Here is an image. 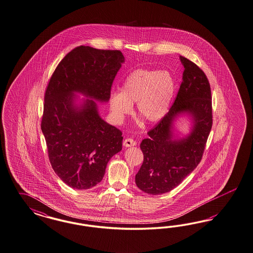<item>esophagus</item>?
<instances>
[{"label":"esophagus","instance_id":"1","mask_svg":"<svg viewBox=\"0 0 253 253\" xmlns=\"http://www.w3.org/2000/svg\"><path fill=\"white\" fill-rule=\"evenodd\" d=\"M135 145H136V142H135L134 140L131 139V138H126V139L123 141V146H124V147H127V148L133 147V146H135Z\"/></svg>","mask_w":253,"mask_h":253}]
</instances>
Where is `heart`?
Here are the masks:
<instances>
[{"label":"heart","mask_w":253,"mask_h":253,"mask_svg":"<svg viewBox=\"0 0 253 253\" xmlns=\"http://www.w3.org/2000/svg\"><path fill=\"white\" fill-rule=\"evenodd\" d=\"M175 91L173 76L167 71L140 69L132 71L122 83V91L109 97L114 120L122 122L136 103V113L145 122L155 123L166 116Z\"/></svg>","instance_id":"b5f03b06"}]
</instances>
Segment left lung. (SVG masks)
<instances>
[{"instance_id": "left-lung-1", "label": "left lung", "mask_w": 253, "mask_h": 253, "mask_svg": "<svg viewBox=\"0 0 253 253\" xmlns=\"http://www.w3.org/2000/svg\"><path fill=\"white\" fill-rule=\"evenodd\" d=\"M180 61L183 80L174 104L140 144L144 161L135 183L141 191L153 195L172 191L199 165L213 123L209 79L194 62L183 56ZM181 113L192 116L194 127L186 139L173 140L171 124Z\"/></svg>"}]
</instances>
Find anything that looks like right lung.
<instances>
[{
  "label": "right lung",
  "instance_id": "obj_1",
  "mask_svg": "<svg viewBox=\"0 0 253 253\" xmlns=\"http://www.w3.org/2000/svg\"><path fill=\"white\" fill-rule=\"evenodd\" d=\"M124 57L120 50L80 45L58 64L44 93L41 129L53 170L71 188L99 183L122 148V132L98 114L93 100L74 104V92L107 102Z\"/></svg>",
  "mask_w": 253,
  "mask_h": 253
}]
</instances>
